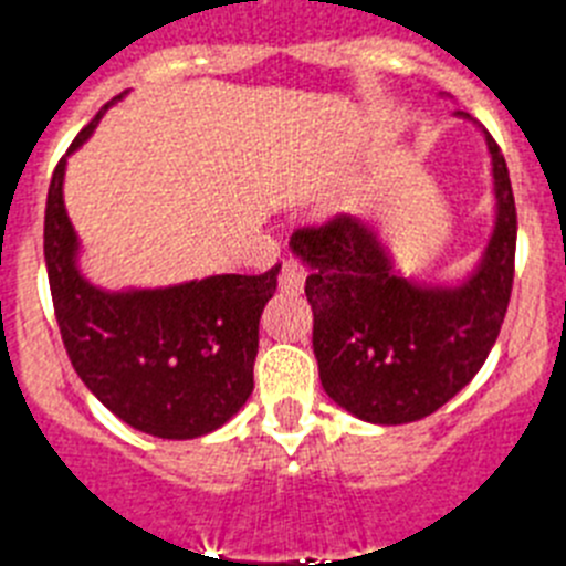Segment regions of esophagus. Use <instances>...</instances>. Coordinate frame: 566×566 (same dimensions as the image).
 Returning a JSON list of instances; mask_svg holds the SVG:
<instances>
[{
    "mask_svg": "<svg viewBox=\"0 0 566 566\" xmlns=\"http://www.w3.org/2000/svg\"><path fill=\"white\" fill-rule=\"evenodd\" d=\"M280 289H286V292H300L303 283H306V272L300 263L294 260H283V266H280Z\"/></svg>",
    "mask_w": 566,
    "mask_h": 566,
    "instance_id": "obj_1",
    "label": "esophagus"
}]
</instances>
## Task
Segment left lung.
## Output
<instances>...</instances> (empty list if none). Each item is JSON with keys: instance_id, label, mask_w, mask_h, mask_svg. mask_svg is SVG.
Wrapping results in <instances>:
<instances>
[{"instance_id": "left-lung-1", "label": "left lung", "mask_w": 566, "mask_h": 566, "mask_svg": "<svg viewBox=\"0 0 566 566\" xmlns=\"http://www.w3.org/2000/svg\"><path fill=\"white\" fill-rule=\"evenodd\" d=\"M488 147L499 221L468 286L431 292L397 277L374 234L345 214L294 229L292 247L308 263L319 382L365 422L431 417L476 377L502 332L518 223L507 161L490 133Z\"/></svg>"}]
</instances>
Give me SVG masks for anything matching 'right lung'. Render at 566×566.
Returning a JSON list of instances; mask_svg holds the SVG:
<instances>
[{"label":"right lung","mask_w":566,"mask_h":566,"mask_svg":"<svg viewBox=\"0 0 566 566\" xmlns=\"http://www.w3.org/2000/svg\"><path fill=\"white\" fill-rule=\"evenodd\" d=\"M107 109L70 144L93 133ZM64 155L44 207V263L59 334L90 391L135 431L195 439L221 428L254 388L260 312L280 266L263 274H214L158 292L107 294L73 266L76 234L62 201Z\"/></svg>","instance_id":"1"}]
</instances>
